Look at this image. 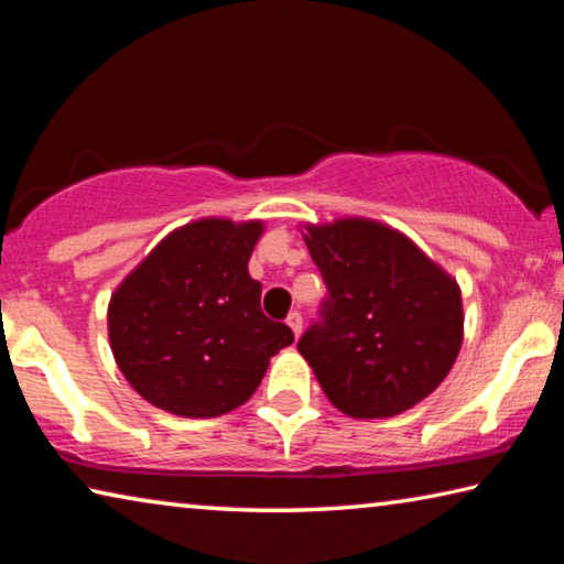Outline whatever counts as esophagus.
Segmentation results:
<instances>
[{
  "instance_id": "1",
  "label": "esophagus",
  "mask_w": 564,
  "mask_h": 564,
  "mask_svg": "<svg viewBox=\"0 0 564 564\" xmlns=\"http://www.w3.org/2000/svg\"><path fill=\"white\" fill-rule=\"evenodd\" d=\"M285 323H289V328L293 330V336L299 338V336H301V330H303V318H301V313H299V311L289 313V318H285Z\"/></svg>"
}]
</instances>
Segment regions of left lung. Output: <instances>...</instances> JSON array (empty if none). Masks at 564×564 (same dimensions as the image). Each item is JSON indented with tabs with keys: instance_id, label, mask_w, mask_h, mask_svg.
<instances>
[{
	"instance_id": "8db88e82",
	"label": "left lung",
	"mask_w": 564,
	"mask_h": 564,
	"mask_svg": "<svg viewBox=\"0 0 564 564\" xmlns=\"http://www.w3.org/2000/svg\"><path fill=\"white\" fill-rule=\"evenodd\" d=\"M303 241L328 301L299 352L330 403L378 420L431 395L463 346V295L453 275L376 218L303 224Z\"/></svg>"
}]
</instances>
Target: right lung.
Returning a JSON list of instances; mask_svg holds the SVG:
<instances>
[{
    "label": "right lung",
    "instance_id": "obj_1",
    "mask_svg": "<svg viewBox=\"0 0 564 564\" xmlns=\"http://www.w3.org/2000/svg\"><path fill=\"white\" fill-rule=\"evenodd\" d=\"M265 224L206 216L151 248L111 293L109 346L147 403L218 417L256 393L293 333L261 311L248 261Z\"/></svg>",
    "mask_w": 564,
    "mask_h": 564
}]
</instances>
